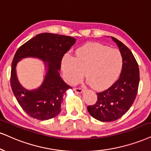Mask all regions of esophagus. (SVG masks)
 Masks as SVG:
<instances>
[{
  "label": "esophagus",
  "instance_id": "1",
  "mask_svg": "<svg viewBox=\"0 0 151 151\" xmlns=\"http://www.w3.org/2000/svg\"><path fill=\"white\" fill-rule=\"evenodd\" d=\"M73 90L75 91L76 93H78V94H81L83 92V90L82 88H80V87H75V88H73Z\"/></svg>",
  "mask_w": 151,
  "mask_h": 151
}]
</instances>
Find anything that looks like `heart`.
<instances>
[{
	"label": "heart",
	"mask_w": 151,
	"mask_h": 151,
	"mask_svg": "<svg viewBox=\"0 0 151 151\" xmlns=\"http://www.w3.org/2000/svg\"><path fill=\"white\" fill-rule=\"evenodd\" d=\"M123 66V57L118 50L90 42L76 50L75 56L66 55L61 61V68L66 81L76 84L84 76L92 88L103 90L118 79Z\"/></svg>",
	"instance_id": "obj_1"
}]
</instances>
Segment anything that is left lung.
<instances>
[{
    "label": "left lung",
    "mask_w": 151,
    "mask_h": 151,
    "mask_svg": "<svg viewBox=\"0 0 151 151\" xmlns=\"http://www.w3.org/2000/svg\"><path fill=\"white\" fill-rule=\"evenodd\" d=\"M111 38L123 57L120 78L106 90L96 93L97 101L87 106L93 118L101 122L116 120L125 114L134 101L139 84V66L132 52L118 39Z\"/></svg>",
    "instance_id": "left-lung-1"
}]
</instances>
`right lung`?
I'll list each match as a JSON object with an SVG mask.
<instances>
[{
    "label": "right lung",
    "instance_id": "1",
    "mask_svg": "<svg viewBox=\"0 0 151 151\" xmlns=\"http://www.w3.org/2000/svg\"><path fill=\"white\" fill-rule=\"evenodd\" d=\"M75 42L73 37L43 33L36 35L17 50L11 67V87L19 104L29 116L46 120L61 112L63 96L71 89L59 74L61 61ZM28 57L43 61L46 70L42 84L31 91L20 84L16 71L18 63Z\"/></svg>",
    "mask_w": 151,
    "mask_h": 151
}]
</instances>
